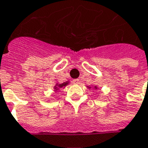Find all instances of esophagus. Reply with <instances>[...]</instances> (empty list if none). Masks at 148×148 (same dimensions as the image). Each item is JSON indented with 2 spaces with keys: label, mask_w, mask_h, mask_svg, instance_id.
Returning <instances> with one entry per match:
<instances>
[{
  "label": "esophagus",
  "mask_w": 148,
  "mask_h": 148,
  "mask_svg": "<svg viewBox=\"0 0 148 148\" xmlns=\"http://www.w3.org/2000/svg\"><path fill=\"white\" fill-rule=\"evenodd\" d=\"M73 84H80V81H79V79H73Z\"/></svg>",
  "instance_id": "34e87169"
}]
</instances>
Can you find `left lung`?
I'll list each match as a JSON object with an SVG mask.
<instances>
[{"instance_id": "1", "label": "left lung", "mask_w": 148, "mask_h": 148, "mask_svg": "<svg viewBox=\"0 0 148 148\" xmlns=\"http://www.w3.org/2000/svg\"><path fill=\"white\" fill-rule=\"evenodd\" d=\"M88 88H91V87H88ZM95 88L97 89V87H96V86H95Z\"/></svg>"}]
</instances>
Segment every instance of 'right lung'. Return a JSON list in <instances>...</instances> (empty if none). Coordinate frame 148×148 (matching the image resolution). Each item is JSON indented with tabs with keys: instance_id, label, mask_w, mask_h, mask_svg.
Here are the masks:
<instances>
[{
	"instance_id": "1",
	"label": "right lung",
	"mask_w": 148,
	"mask_h": 148,
	"mask_svg": "<svg viewBox=\"0 0 148 148\" xmlns=\"http://www.w3.org/2000/svg\"><path fill=\"white\" fill-rule=\"evenodd\" d=\"M69 84V81H66V82L63 83V84H56L55 86H54V91H58L60 88H64L66 85H68Z\"/></svg>"
}]
</instances>
